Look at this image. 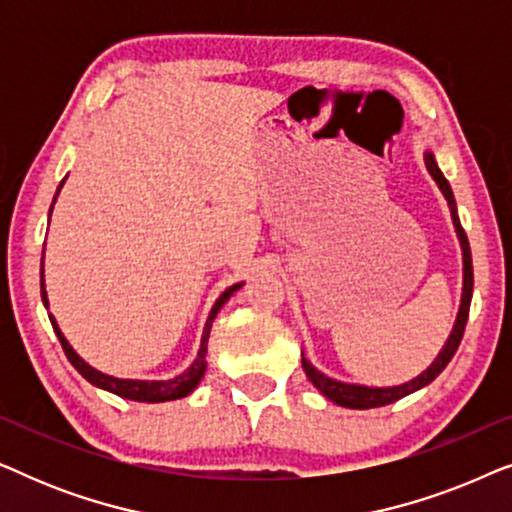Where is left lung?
Returning a JSON list of instances; mask_svg holds the SVG:
<instances>
[{
    "label": "left lung",
    "instance_id": "8db88e82",
    "mask_svg": "<svg viewBox=\"0 0 512 512\" xmlns=\"http://www.w3.org/2000/svg\"><path fill=\"white\" fill-rule=\"evenodd\" d=\"M424 163H426V170L436 181L440 193L445 195L447 200V207H450V214H452V223H454V230H457V237H459V244H461V261H464V289H461V305H459V314H457V321H454L452 326V333L447 342L440 349L436 359L429 368L424 370V373H419L415 380L405 382V384H396V387H366V384H349V382H340V380H333V377H328L321 373L319 368H314L310 359H305V352H303V370L305 375L310 377V382L317 387L321 394H324L328 401L342 405V408H352V410H368V408H382V405H389L398 401V398L412 394V391H419L426 384H431L436 377L443 373L447 363L452 361L454 352H457L461 338H464V328H466V321H468V307H471V298H473V261H471V247H468V237L464 233V228H461V221H459V214H457V202H454V193L450 184H447L445 174L440 172V167L436 163V156H433V151H424Z\"/></svg>",
    "mask_w": 512,
    "mask_h": 512
}]
</instances>
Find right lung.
Masks as SVG:
<instances>
[{
  "instance_id": "add662e5",
  "label": "right lung",
  "mask_w": 512,
  "mask_h": 512,
  "mask_svg": "<svg viewBox=\"0 0 512 512\" xmlns=\"http://www.w3.org/2000/svg\"><path fill=\"white\" fill-rule=\"evenodd\" d=\"M67 179V177H65ZM65 179L60 181L58 186V193H55L53 198V205L55 200H58L60 195V188L65 184ZM53 205H51V212H53ZM51 212H48V223H51ZM244 282L240 284H233L230 289H226L216 300L212 312H209L207 317V324H205V331H202V340H200V349H198V356H195V361L188 366L184 373L172 377V380H123V377H114V375H107V373H100V370H95L90 363H86L81 359L79 354L74 352V347L69 345L65 335H62L58 321H55L53 314H48V319H51L53 324V331L58 335L62 349H65L67 359L72 366L79 370V373L86 377L90 384H95V387H100L104 391H111V394L121 396V398H130V401H139V403H165V401H177V398H184L191 394V391L198 387L202 375H205L207 370V340H209V331H212V321L216 319V314L223 305L228 303V298L233 296L237 289H242ZM41 300H44V307H48V296H46V284H44V261H41Z\"/></svg>"
}]
</instances>
